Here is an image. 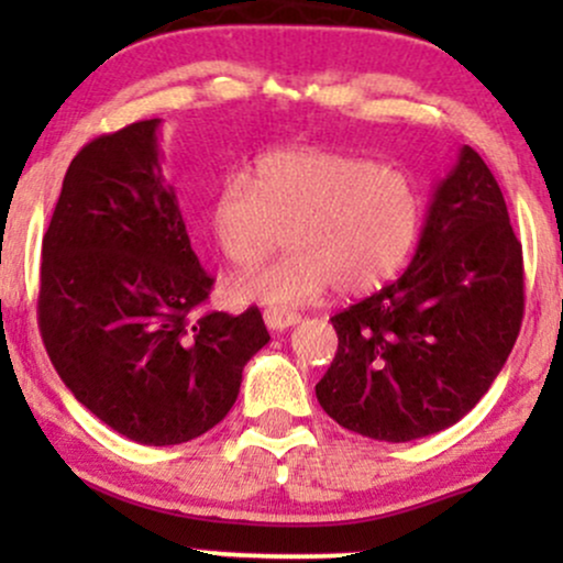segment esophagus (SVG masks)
Segmentation results:
<instances>
[{"instance_id": "34e87169", "label": "esophagus", "mask_w": 563, "mask_h": 563, "mask_svg": "<svg viewBox=\"0 0 563 563\" xmlns=\"http://www.w3.org/2000/svg\"><path fill=\"white\" fill-rule=\"evenodd\" d=\"M299 320H301V314L288 312V309H277V307L264 309V325H267L269 331H286V328L296 325Z\"/></svg>"}]
</instances>
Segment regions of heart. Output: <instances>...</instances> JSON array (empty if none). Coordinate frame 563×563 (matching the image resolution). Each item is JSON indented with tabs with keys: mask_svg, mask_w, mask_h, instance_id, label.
<instances>
[{
	"mask_svg": "<svg viewBox=\"0 0 563 563\" xmlns=\"http://www.w3.org/2000/svg\"><path fill=\"white\" fill-rule=\"evenodd\" d=\"M423 198L402 169L344 153L275 151L254 177L232 172L217 187L209 228L224 256L254 267L280 245L290 254L235 275L230 299L299 307L328 288L367 294L402 269L418 241Z\"/></svg>",
	"mask_w": 563,
	"mask_h": 563,
	"instance_id": "1",
	"label": "heart"
}]
</instances>
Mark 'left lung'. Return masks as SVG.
I'll return each instance as SVG.
<instances>
[{
  "label": "left lung",
  "mask_w": 563,
  "mask_h": 563,
  "mask_svg": "<svg viewBox=\"0 0 563 563\" xmlns=\"http://www.w3.org/2000/svg\"><path fill=\"white\" fill-rule=\"evenodd\" d=\"M521 318V243L493 172L463 145L434 187L410 267L331 318L339 349L318 402L378 442L437 434L487 394Z\"/></svg>",
  "instance_id": "obj_1"
}]
</instances>
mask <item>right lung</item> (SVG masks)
<instances>
[{"mask_svg": "<svg viewBox=\"0 0 563 563\" xmlns=\"http://www.w3.org/2000/svg\"><path fill=\"white\" fill-rule=\"evenodd\" d=\"M161 119L81 147L42 241L38 331L57 376L140 444H183L222 421L269 341L262 312H206L211 280L161 169Z\"/></svg>", "mask_w": 563, "mask_h": 563, "instance_id": "1", "label": "right lung"}]
</instances>
